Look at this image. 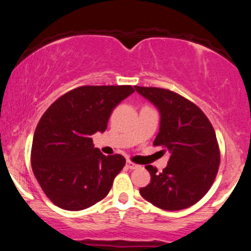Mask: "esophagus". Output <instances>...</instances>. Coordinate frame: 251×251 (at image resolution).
Masks as SVG:
<instances>
[{"instance_id":"esophagus-1","label":"esophagus","mask_w":251,"mask_h":251,"mask_svg":"<svg viewBox=\"0 0 251 251\" xmlns=\"http://www.w3.org/2000/svg\"><path fill=\"white\" fill-rule=\"evenodd\" d=\"M126 166H127V168L131 169V170H135V169L139 168V165H138V164H134V163L129 162V160H127V162H126Z\"/></svg>"}]
</instances>
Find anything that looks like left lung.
Instances as JSON below:
<instances>
[{"mask_svg": "<svg viewBox=\"0 0 251 251\" xmlns=\"http://www.w3.org/2000/svg\"><path fill=\"white\" fill-rule=\"evenodd\" d=\"M134 87L159 111V132L153 145L170 152L162 172L145 166L151 181L140 188V195L168 211L189 208L204 197L217 175L221 155L215 129L201 109L179 94L164 88Z\"/></svg>", "mask_w": 251, "mask_h": 251, "instance_id": "1", "label": "left lung"}]
</instances>
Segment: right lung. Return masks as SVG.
<instances>
[{
	"label": "right lung",
	"instance_id": "add662e5",
	"mask_svg": "<svg viewBox=\"0 0 251 251\" xmlns=\"http://www.w3.org/2000/svg\"><path fill=\"white\" fill-rule=\"evenodd\" d=\"M132 86H81L55 100L37 124L31 169L46 196L59 208L79 211L107 196L125 166L122 154H102L91 135L105 132L112 111Z\"/></svg>",
	"mask_w": 251,
	"mask_h": 251
}]
</instances>
